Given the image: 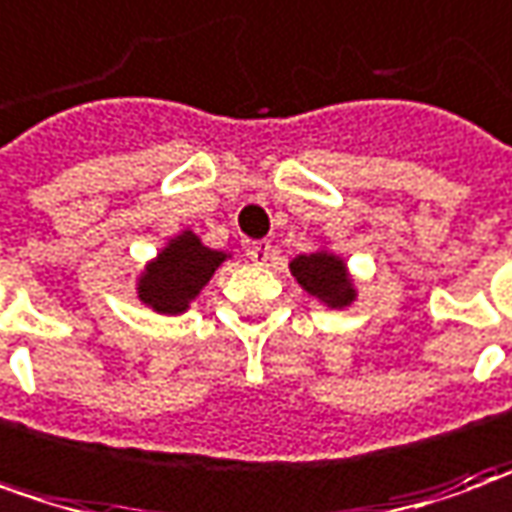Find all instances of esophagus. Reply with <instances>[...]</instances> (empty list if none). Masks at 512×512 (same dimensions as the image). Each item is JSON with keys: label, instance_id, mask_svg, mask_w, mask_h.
Listing matches in <instances>:
<instances>
[{"label": "esophagus", "instance_id": "34e87169", "mask_svg": "<svg viewBox=\"0 0 512 512\" xmlns=\"http://www.w3.org/2000/svg\"><path fill=\"white\" fill-rule=\"evenodd\" d=\"M249 257L260 263V266H266L269 260H274V246L269 241H255L249 246Z\"/></svg>", "mask_w": 512, "mask_h": 512}]
</instances>
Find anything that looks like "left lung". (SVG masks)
<instances>
[{"label": "left lung", "mask_w": 512, "mask_h": 512, "mask_svg": "<svg viewBox=\"0 0 512 512\" xmlns=\"http://www.w3.org/2000/svg\"><path fill=\"white\" fill-rule=\"evenodd\" d=\"M291 274L308 294L328 302L330 308H344L356 300V288L347 280L344 263L336 255H328V252L300 255L291 263Z\"/></svg>", "instance_id": "obj_1"}]
</instances>
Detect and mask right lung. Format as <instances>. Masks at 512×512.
<instances>
[{
	"instance_id": "add662e5",
	"label": "right lung",
	"mask_w": 512,
	"mask_h": 512,
	"mask_svg": "<svg viewBox=\"0 0 512 512\" xmlns=\"http://www.w3.org/2000/svg\"><path fill=\"white\" fill-rule=\"evenodd\" d=\"M224 260V252L207 249L198 235L187 229L173 238L168 249H162V255L139 277V300L159 314H182Z\"/></svg>"
}]
</instances>
